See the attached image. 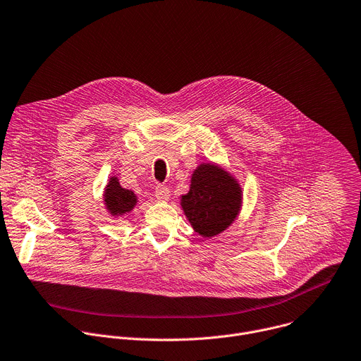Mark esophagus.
I'll return each instance as SVG.
<instances>
[{"label": "esophagus", "instance_id": "esophagus-1", "mask_svg": "<svg viewBox=\"0 0 361 361\" xmlns=\"http://www.w3.org/2000/svg\"><path fill=\"white\" fill-rule=\"evenodd\" d=\"M154 195L159 201H167L170 198V190L166 185H157L154 190Z\"/></svg>", "mask_w": 361, "mask_h": 361}]
</instances>
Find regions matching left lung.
I'll return each instance as SVG.
<instances>
[{
  "mask_svg": "<svg viewBox=\"0 0 361 361\" xmlns=\"http://www.w3.org/2000/svg\"><path fill=\"white\" fill-rule=\"evenodd\" d=\"M241 205L243 190L238 181L211 163H202L194 170L190 191L181 195L185 216L204 238L224 232L238 216Z\"/></svg>",
  "mask_w": 361,
  "mask_h": 361,
  "instance_id": "8db88e82",
  "label": "left lung"
}]
</instances>
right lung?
<instances>
[{"instance_id": "1", "label": "right lung", "mask_w": 361, "mask_h": 361, "mask_svg": "<svg viewBox=\"0 0 361 361\" xmlns=\"http://www.w3.org/2000/svg\"><path fill=\"white\" fill-rule=\"evenodd\" d=\"M103 201L111 216H120L130 212L136 207L137 197L132 190H126L120 185L117 177H110L103 192Z\"/></svg>"}]
</instances>
